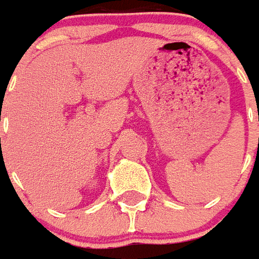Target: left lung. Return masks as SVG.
<instances>
[{"mask_svg": "<svg viewBox=\"0 0 259 259\" xmlns=\"http://www.w3.org/2000/svg\"><path fill=\"white\" fill-rule=\"evenodd\" d=\"M258 120H259V109H258Z\"/></svg>", "mask_w": 259, "mask_h": 259, "instance_id": "obj_1", "label": "left lung"}]
</instances>
